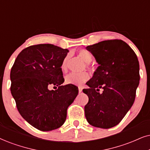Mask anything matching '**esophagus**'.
<instances>
[{
  "mask_svg": "<svg viewBox=\"0 0 150 150\" xmlns=\"http://www.w3.org/2000/svg\"><path fill=\"white\" fill-rule=\"evenodd\" d=\"M82 90H83V88H81V87H79V93H81V92H82Z\"/></svg>",
  "mask_w": 150,
  "mask_h": 150,
  "instance_id": "34e87169",
  "label": "esophagus"
}]
</instances>
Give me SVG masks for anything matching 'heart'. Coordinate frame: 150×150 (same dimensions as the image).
Instances as JSON below:
<instances>
[{"label":"heart","mask_w":150,"mask_h":150,"mask_svg":"<svg viewBox=\"0 0 150 150\" xmlns=\"http://www.w3.org/2000/svg\"><path fill=\"white\" fill-rule=\"evenodd\" d=\"M78 55L81 60L86 63H90L92 60V55L89 51L86 49H81L78 52ZM67 57L64 58L61 64V69L65 71L67 69ZM90 78L88 73L81 74H69L65 77V83L67 84L75 85V86H81L85 82H86Z\"/></svg>","instance_id":"b5f03b06"}]
</instances>
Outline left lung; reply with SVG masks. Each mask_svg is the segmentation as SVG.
I'll use <instances>...</instances> for the list:
<instances>
[{
    "mask_svg": "<svg viewBox=\"0 0 150 150\" xmlns=\"http://www.w3.org/2000/svg\"><path fill=\"white\" fill-rule=\"evenodd\" d=\"M86 49L99 64L86 83L89 88L83 90L89 98L85 106L86 120L93 127L111 128L121 122L134 102L140 81L137 55L121 40H105Z\"/></svg>",
    "mask_w": 150,
    "mask_h": 150,
    "instance_id": "8db88e82",
    "label": "left lung"
}]
</instances>
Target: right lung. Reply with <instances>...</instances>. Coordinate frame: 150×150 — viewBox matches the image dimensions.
Segmentation results:
<instances>
[{
	"mask_svg": "<svg viewBox=\"0 0 150 150\" xmlns=\"http://www.w3.org/2000/svg\"><path fill=\"white\" fill-rule=\"evenodd\" d=\"M68 52L50 44L30 46L22 50L11 69L10 90L18 112L42 132L63 125L67 108L79 94L74 85L62 86L61 64ZM50 86L58 88L50 91Z\"/></svg>",
	"mask_w": 150,
	"mask_h": 150,
	"instance_id": "1",
	"label": "right lung"
}]
</instances>
